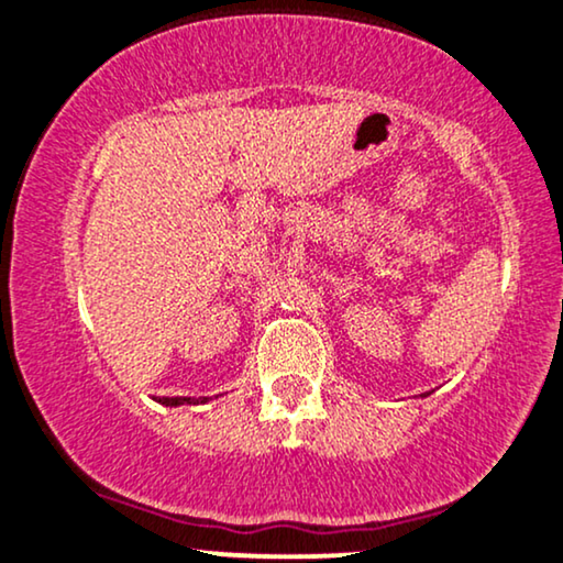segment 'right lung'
Returning <instances> with one entry per match:
<instances>
[{
	"label": "right lung",
	"instance_id": "right-lung-1",
	"mask_svg": "<svg viewBox=\"0 0 563 563\" xmlns=\"http://www.w3.org/2000/svg\"><path fill=\"white\" fill-rule=\"evenodd\" d=\"M158 402H163V405H181V402H195V400H189V397H161Z\"/></svg>",
	"mask_w": 563,
	"mask_h": 563
}]
</instances>
